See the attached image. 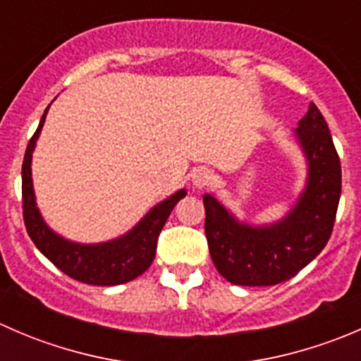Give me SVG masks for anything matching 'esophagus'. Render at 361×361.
I'll list each match as a JSON object with an SVG mask.
<instances>
[{
    "label": "esophagus",
    "mask_w": 361,
    "mask_h": 361,
    "mask_svg": "<svg viewBox=\"0 0 361 361\" xmlns=\"http://www.w3.org/2000/svg\"><path fill=\"white\" fill-rule=\"evenodd\" d=\"M213 180L214 176L209 169H199L192 178V183H194L195 188H206L213 183Z\"/></svg>",
    "instance_id": "1"
}]
</instances>
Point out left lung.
Masks as SVG:
<instances>
[{
    "instance_id": "obj_1",
    "label": "left lung",
    "mask_w": 361,
    "mask_h": 361,
    "mask_svg": "<svg viewBox=\"0 0 361 361\" xmlns=\"http://www.w3.org/2000/svg\"><path fill=\"white\" fill-rule=\"evenodd\" d=\"M307 160V181L293 209L269 225L235 220L213 195L202 197L209 255L232 285L272 286L293 278L329 243L341 199V160L332 134L314 103L295 129Z\"/></svg>"
}]
</instances>
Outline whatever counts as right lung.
Returning a JSON list of instances; mask_svg holds the SVG:
<instances>
[{
  "mask_svg": "<svg viewBox=\"0 0 361 361\" xmlns=\"http://www.w3.org/2000/svg\"><path fill=\"white\" fill-rule=\"evenodd\" d=\"M49 108L50 104L39 120L38 129L29 140L23 162V211L25 231L36 248L59 271L76 281L96 286H115L133 281L137 276L143 274L154 262L160 231L176 202L187 195V190L181 188L166 201L152 207L133 231L113 241L101 243V245H80V243L61 238L43 221L39 209L36 207L31 178L32 150L45 123Z\"/></svg>",
  "mask_w": 361,
  "mask_h": 361,
  "instance_id": "right-lung-1",
  "label": "right lung"
}]
</instances>
